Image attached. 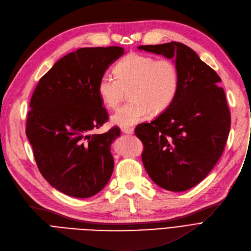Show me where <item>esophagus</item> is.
<instances>
[{"label":"esophagus","instance_id":"1","mask_svg":"<svg viewBox=\"0 0 251 251\" xmlns=\"http://www.w3.org/2000/svg\"><path fill=\"white\" fill-rule=\"evenodd\" d=\"M122 131L126 135H132L134 134V128L127 127V126H122Z\"/></svg>","mask_w":251,"mask_h":251}]
</instances>
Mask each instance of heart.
Returning <instances> with one entry per match:
<instances>
[{"label":"heart","mask_w":251,"mask_h":251,"mask_svg":"<svg viewBox=\"0 0 251 251\" xmlns=\"http://www.w3.org/2000/svg\"><path fill=\"white\" fill-rule=\"evenodd\" d=\"M115 75L104 74L97 84V93L104 104L115 108L123 98V88L132 86L130 102L111 115V122L122 126H135L151 111L159 113L167 109L176 97L179 87V73L176 65L167 58L130 52L115 66Z\"/></svg>","instance_id":"obj_1"}]
</instances>
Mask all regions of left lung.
<instances>
[{"mask_svg": "<svg viewBox=\"0 0 251 251\" xmlns=\"http://www.w3.org/2000/svg\"><path fill=\"white\" fill-rule=\"evenodd\" d=\"M139 50L173 58L179 87L171 105L153 122L139 125L142 161L160 187L184 191L205 178L224 151L231 117L221 78L180 42L140 46Z\"/></svg>", "mask_w": 251, "mask_h": 251, "instance_id": "left-lung-1", "label": "left lung"}]
</instances>
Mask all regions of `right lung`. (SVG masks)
Wrapping results in <instances>:
<instances>
[{
    "label": "right lung",
    "instance_id": "obj_1",
    "mask_svg": "<svg viewBox=\"0 0 251 251\" xmlns=\"http://www.w3.org/2000/svg\"><path fill=\"white\" fill-rule=\"evenodd\" d=\"M124 53L120 47L70 52L41 77L32 94L26 136L43 177L67 196L93 197L111 177L110 147L121 129L114 126L100 135L91 130L108 120L98 81Z\"/></svg>",
    "mask_w": 251,
    "mask_h": 251
}]
</instances>
